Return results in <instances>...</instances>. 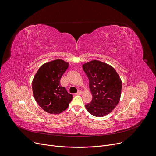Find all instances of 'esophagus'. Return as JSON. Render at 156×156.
Returning <instances> with one entry per match:
<instances>
[{
  "label": "esophagus",
  "instance_id": "esophagus-1",
  "mask_svg": "<svg viewBox=\"0 0 156 156\" xmlns=\"http://www.w3.org/2000/svg\"><path fill=\"white\" fill-rule=\"evenodd\" d=\"M82 94V91L81 90H79V91H77V93H76V94H77V95H80V94Z\"/></svg>",
  "mask_w": 156,
  "mask_h": 156
}]
</instances>
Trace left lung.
Returning a JSON list of instances; mask_svg holds the SVG:
<instances>
[{
	"label": "left lung",
	"instance_id": "left-lung-1",
	"mask_svg": "<svg viewBox=\"0 0 156 156\" xmlns=\"http://www.w3.org/2000/svg\"><path fill=\"white\" fill-rule=\"evenodd\" d=\"M89 79L93 99L85 105L88 112L101 117L110 113L118 105L121 94L122 82L116 70L110 65L92 60L82 65Z\"/></svg>",
	"mask_w": 156,
	"mask_h": 156
}]
</instances>
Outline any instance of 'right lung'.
Segmentation results:
<instances>
[{"instance_id":"right-lung-1","label":"right lung","mask_w":156,"mask_h":156,"mask_svg":"<svg viewBox=\"0 0 156 156\" xmlns=\"http://www.w3.org/2000/svg\"><path fill=\"white\" fill-rule=\"evenodd\" d=\"M69 63L62 59L54 60L40 66L32 81V90L40 107L51 114L65 110L73 95L60 84V79Z\"/></svg>"}]
</instances>
